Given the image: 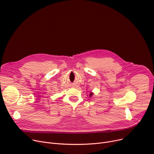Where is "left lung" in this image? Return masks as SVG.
<instances>
[{"label": "left lung", "instance_id": "1", "mask_svg": "<svg viewBox=\"0 0 154 154\" xmlns=\"http://www.w3.org/2000/svg\"><path fill=\"white\" fill-rule=\"evenodd\" d=\"M93 95V92H91L90 93H89V97H91Z\"/></svg>", "mask_w": 154, "mask_h": 154}]
</instances>
